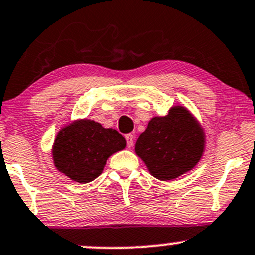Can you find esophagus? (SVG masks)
I'll return each mask as SVG.
<instances>
[{
  "instance_id": "34e87169",
  "label": "esophagus",
  "mask_w": 255,
  "mask_h": 255,
  "mask_svg": "<svg viewBox=\"0 0 255 255\" xmlns=\"http://www.w3.org/2000/svg\"><path fill=\"white\" fill-rule=\"evenodd\" d=\"M126 140H127V146H128V148H132L133 144H134V135H133V134H127V135H126Z\"/></svg>"
}]
</instances>
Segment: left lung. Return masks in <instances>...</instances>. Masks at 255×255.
<instances>
[{
    "label": "left lung",
    "instance_id": "obj_1",
    "mask_svg": "<svg viewBox=\"0 0 255 255\" xmlns=\"http://www.w3.org/2000/svg\"><path fill=\"white\" fill-rule=\"evenodd\" d=\"M202 128L184 107L154 117L135 143V153L159 180H173L191 170L204 153Z\"/></svg>",
    "mask_w": 255,
    "mask_h": 255
}]
</instances>
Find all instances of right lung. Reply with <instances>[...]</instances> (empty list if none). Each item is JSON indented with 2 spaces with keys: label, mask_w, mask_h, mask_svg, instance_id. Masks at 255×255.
Returning <instances> with one entry per match:
<instances>
[{
  "label": "right lung",
  "mask_w": 255,
  "mask_h": 255,
  "mask_svg": "<svg viewBox=\"0 0 255 255\" xmlns=\"http://www.w3.org/2000/svg\"><path fill=\"white\" fill-rule=\"evenodd\" d=\"M125 146V138L117 130L106 129L95 121H76L56 135L54 164L74 181L86 184L102 173L110 155Z\"/></svg>",
  "instance_id": "1"
}]
</instances>
